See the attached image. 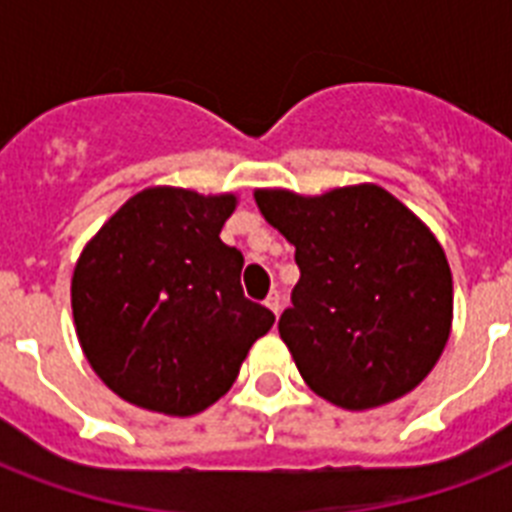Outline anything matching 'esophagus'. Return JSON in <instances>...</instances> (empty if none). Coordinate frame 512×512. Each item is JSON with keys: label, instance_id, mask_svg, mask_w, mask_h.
Here are the masks:
<instances>
[{"label": "esophagus", "instance_id": "esophagus-1", "mask_svg": "<svg viewBox=\"0 0 512 512\" xmlns=\"http://www.w3.org/2000/svg\"><path fill=\"white\" fill-rule=\"evenodd\" d=\"M265 305H268V308H271V311L279 316V313H281V295H279V292H271V295L265 297Z\"/></svg>", "mask_w": 512, "mask_h": 512}]
</instances>
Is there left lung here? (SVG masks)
I'll return each instance as SVG.
<instances>
[{"mask_svg": "<svg viewBox=\"0 0 512 512\" xmlns=\"http://www.w3.org/2000/svg\"><path fill=\"white\" fill-rule=\"evenodd\" d=\"M255 201L295 244L300 281L279 335L308 388L353 412L417 388L452 332V271L428 225L372 183L265 188Z\"/></svg>", "mask_w": 512, "mask_h": 512, "instance_id": "8db88e82", "label": "left lung"}]
</instances>
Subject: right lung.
Masks as SVG:
<instances>
[{"mask_svg": "<svg viewBox=\"0 0 512 512\" xmlns=\"http://www.w3.org/2000/svg\"><path fill=\"white\" fill-rule=\"evenodd\" d=\"M233 193H135L84 247L71 279L76 335L116 396L191 417L231 390L257 337L273 327L244 297V255L220 241Z\"/></svg>", "mask_w": 512, "mask_h": 512, "instance_id": "1", "label": "right lung"}]
</instances>
